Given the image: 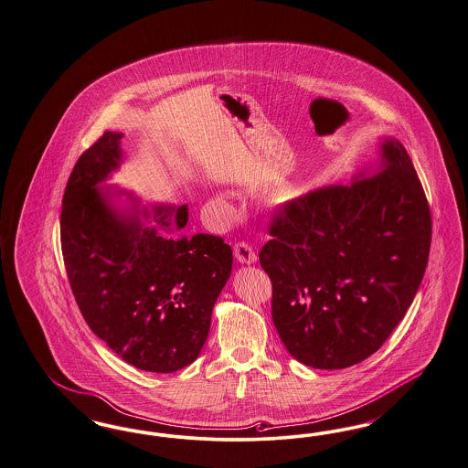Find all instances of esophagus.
Returning <instances> with one entry per match:
<instances>
[{"label":"esophagus","mask_w":468,"mask_h":468,"mask_svg":"<svg viewBox=\"0 0 468 468\" xmlns=\"http://www.w3.org/2000/svg\"><path fill=\"white\" fill-rule=\"evenodd\" d=\"M233 250H235L237 261L242 262V264H252V262H256V260H258L256 250L252 249V245H249L247 242L235 243Z\"/></svg>","instance_id":"obj_1"}]
</instances>
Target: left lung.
I'll return each instance as SVG.
<instances>
[{"label": "left lung", "instance_id": "8db88e82", "mask_svg": "<svg viewBox=\"0 0 468 468\" xmlns=\"http://www.w3.org/2000/svg\"><path fill=\"white\" fill-rule=\"evenodd\" d=\"M381 162L350 186H325L279 208L260 262L289 354L315 369L373 356L411 306L431 242V207L406 148L381 143Z\"/></svg>", "mask_w": 468, "mask_h": 468}]
</instances>
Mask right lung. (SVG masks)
Returning a JSON list of instances; mask_svg holds the SVG:
<instances>
[{
	"label": "right lung",
	"mask_w": 468,
	"mask_h": 468,
	"mask_svg": "<svg viewBox=\"0 0 468 468\" xmlns=\"http://www.w3.org/2000/svg\"><path fill=\"white\" fill-rule=\"evenodd\" d=\"M122 137L104 132L69 176L60 212L64 266L95 336L137 369L174 373L200 356L233 254L221 237L179 235L187 206H112L99 185L120 167ZM139 213L157 226H144Z\"/></svg>",
	"instance_id": "add662e5"
}]
</instances>
